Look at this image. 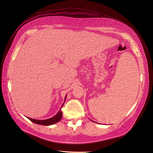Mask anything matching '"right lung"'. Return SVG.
<instances>
[{"label": "right lung", "instance_id": "1", "mask_svg": "<svg viewBox=\"0 0 153 153\" xmlns=\"http://www.w3.org/2000/svg\"><path fill=\"white\" fill-rule=\"evenodd\" d=\"M65 99H66V97H65ZM63 104L62 105L61 108L63 107ZM60 110H59V111L58 112V113L54 116V117L48 119H46V120H36V119H33L30 117H28V119L29 120H30L31 122H33V123H35L36 124H39V125H53L54 123H56L57 122H58L60 120V119L62 117V111Z\"/></svg>", "mask_w": 153, "mask_h": 153}]
</instances>
